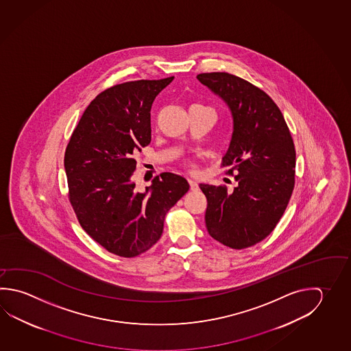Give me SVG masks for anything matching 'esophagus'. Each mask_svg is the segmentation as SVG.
Masks as SVG:
<instances>
[{
  "instance_id": "34e87169",
  "label": "esophagus",
  "mask_w": 351,
  "mask_h": 351,
  "mask_svg": "<svg viewBox=\"0 0 351 351\" xmlns=\"http://www.w3.org/2000/svg\"><path fill=\"white\" fill-rule=\"evenodd\" d=\"M188 182H189V185H191V189L193 191H197L199 189V185L194 179H188Z\"/></svg>"
}]
</instances>
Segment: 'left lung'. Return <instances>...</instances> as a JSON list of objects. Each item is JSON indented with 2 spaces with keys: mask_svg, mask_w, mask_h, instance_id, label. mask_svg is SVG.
<instances>
[{
  "mask_svg": "<svg viewBox=\"0 0 351 351\" xmlns=\"http://www.w3.org/2000/svg\"><path fill=\"white\" fill-rule=\"evenodd\" d=\"M199 82L219 96L232 116V134L223 167H232L237 185L199 184L208 206L209 235L241 250L269 235L287 208L294 188L295 149L287 123L269 96L229 73H203Z\"/></svg>",
  "mask_w": 351,
  "mask_h": 351,
  "instance_id": "1",
  "label": "left lung"
}]
</instances>
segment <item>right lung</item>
I'll return each instance as SVG.
<instances>
[{
	"mask_svg": "<svg viewBox=\"0 0 351 351\" xmlns=\"http://www.w3.org/2000/svg\"><path fill=\"white\" fill-rule=\"evenodd\" d=\"M174 77L119 84L84 111L65 151L69 200L88 235L108 252L134 257L160 240L168 210L189 191L165 172L145 191L132 180L134 156L151 142V108Z\"/></svg>",
	"mask_w": 351,
	"mask_h": 351,
	"instance_id": "add662e5",
	"label": "right lung"
}]
</instances>
